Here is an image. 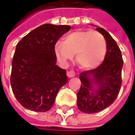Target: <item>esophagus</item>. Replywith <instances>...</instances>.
<instances>
[{
    "label": "esophagus",
    "mask_w": 135,
    "mask_h": 135,
    "mask_svg": "<svg viewBox=\"0 0 135 135\" xmlns=\"http://www.w3.org/2000/svg\"><path fill=\"white\" fill-rule=\"evenodd\" d=\"M67 75H68V77H70V78H71V77H74V76L76 75L75 71H74V70H69V71H68V72H67Z\"/></svg>",
    "instance_id": "34e87169"
}]
</instances>
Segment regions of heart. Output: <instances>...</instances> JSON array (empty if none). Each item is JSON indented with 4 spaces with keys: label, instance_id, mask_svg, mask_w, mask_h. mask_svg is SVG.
Segmentation results:
<instances>
[{
    "label": "heart",
    "instance_id": "1",
    "mask_svg": "<svg viewBox=\"0 0 135 135\" xmlns=\"http://www.w3.org/2000/svg\"><path fill=\"white\" fill-rule=\"evenodd\" d=\"M107 52L104 36L97 31H76L67 34L55 46L56 57L66 63L76 53V61L82 68L92 69L101 65Z\"/></svg>",
    "mask_w": 135,
    "mask_h": 135
}]
</instances>
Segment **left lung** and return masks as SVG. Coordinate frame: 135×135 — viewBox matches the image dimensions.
<instances>
[{"label":"left lung","instance_id":"obj_1","mask_svg":"<svg viewBox=\"0 0 135 135\" xmlns=\"http://www.w3.org/2000/svg\"><path fill=\"white\" fill-rule=\"evenodd\" d=\"M106 40L107 52L103 63L95 69L82 72L77 106L85 113H95L111 105L122 85V53L117 42L106 30L97 28Z\"/></svg>","mask_w":135,"mask_h":135}]
</instances>
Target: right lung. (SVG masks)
<instances>
[{"label": "right lung", "instance_id": "1", "mask_svg": "<svg viewBox=\"0 0 135 135\" xmlns=\"http://www.w3.org/2000/svg\"><path fill=\"white\" fill-rule=\"evenodd\" d=\"M70 30L69 25L45 24L16 45L10 83L16 98L26 109L35 112L50 110L59 89L68 83L66 70L55 65V46Z\"/></svg>", "mask_w": 135, "mask_h": 135}]
</instances>
